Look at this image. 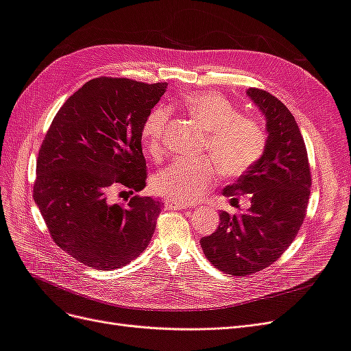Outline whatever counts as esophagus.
<instances>
[{
	"mask_svg": "<svg viewBox=\"0 0 351 351\" xmlns=\"http://www.w3.org/2000/svg\"><path fill=\"white\" fill-rule=\"evenodd\" d=\"M165 206L167 208H171V209H186V208H192V204H186V202H178L176 199L171 197H167L165 199Z\"/></svg>",
	"mask_w": 351,
	"mask_h": 351,
	"instance_id": "esophagus-1",
	"label": "esophagus"
}]
</instances>
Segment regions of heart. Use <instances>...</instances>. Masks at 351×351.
Returning a JSON list of instances; mask_svg holds the SVG:
<instances>
[{"label":"heart","mask_w":351,"mask_h":351,"mask_svg":"<svg viewBox=\"0 0 351 351\" xmlns=\"http://www.w3.org/2000/svg\"><path fill=\"white\" fill-rule=\"evenodd\" d=\"M177 105L206 132L202 152L210 155L215 161L209 158L197 161L176 159L154 177L158 193L192 204L215 184L218 168L228 177L241 176L267 149L268 136L263 125L250 117L240 115L234 105L217 92H190ZM168 121L169 111L165 107L152 108L143 120L142 143L154 161H159L165 154Z\"/></svg>","instance_id":"heart-1"}]
</instances>
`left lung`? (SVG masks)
Here are the masks:
<instances>
[{
    "instance_id": "obj_1",
    "label": "left lung",
    "mask_w": 351,
    "mask_h": 351,
    "mask_svg": "<svg viewBox=\"0 0 351 351\" xmlns=\"http://www.w3.org/2000/svg\"><path fill=\"white\" fill-rule=\"evenodd\" d=\"M246 93L267 120V149L222 195L249 193L252 206L236 214L222 210L217 231L200 239L208 261L236 277L262 271L287 250L303 224L312 186L306 145L293 114L267 90L250 88Z\"/></svg>"
}]
</instances>
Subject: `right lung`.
Returning <instances> with one entry per match:
<instances>
[{"label":"right lung","instance_id":"obj_1","mask_svg":"<svg viewBox=\"0 0 351 351\" xmlns=\"http://www.w3.org/2000/svg\"><path fill=\"white\" fill-rule=\"evenodd\" d=\"M165 89L167 83L92 79L58 110L40 145L35 204L57 246L86 267H124L152 239L161 200L136 195L123 205L110 195L146 186L141 129Z\"/></svg>","mask_w":351,"mask_h":351}]
</instances>
